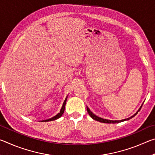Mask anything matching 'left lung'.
Segmentation results:
<instances>
[{
  "label": "left lung",
  "instance_id": "left-lung-1",
  "mask_svg": "<svg viewBox=\"0 0 155 155\" xmlns=\"http://www.w3.org/2000/svg\"><path fill=\"white\" fill-rule=\"evenodd\" d=\"M141 107H142V105L141 106V107L140 108V109L138 110V111H140V109L141 108ZM87 111L88 112L89 115H90V117H91V118L96 120V121H98V122H103V123H108V124H115V123H119V122H124V121H126V120H130V118H132L133 117H134L135 115H136L137 114L138 111L136 112V114H135L134 115H133V116H131L130 117H128V118L127 119H124V120H106V119H103V118H101V117H99L98 116H96V115H94L92 112H91L90 109H89L88 107H87Z\"/></svg>",
  "mask_w": 155,
  "mask_h": 155
}]
</instances>
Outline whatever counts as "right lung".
Segmentation results:
<instances>
[{
	"label": "right lung",
	"mask_w": 155,
	"mask_h": 155,
	"mask_svg": "<svg viewBox=\"0 0 155 155\" xmlns=\"http://www.w3.org/2000/svg\"><path fill=\"white\" fill-rule=\"evenodd\" d=\"M67 98H68V96L66 97V98L65 99V101H64V104H63V106H62V107H61V111H60V113H59L58 114L56 115L55 116H54L53 117H52V118H50V119L46 120H43V121H41V122H49V121H52V120H57V119L59 118V117H61V115H62L63 114H64V110H65V103H66Z\"/></svg>",
	"instance_id": "right-lung-1"
}]
</instances>
